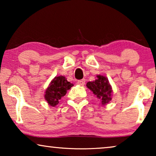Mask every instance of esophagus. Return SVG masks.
I'll use <instances>...</instances> for the list:
<instances>
[{"mask_svg": "<svg viewBox=\"0 0 156 156\" xmlns=\"http://www.w3.org/2000/svg\"><path fill=\"white\" fill-rule=\"evenodd\" d=\"M77 84L80 86H84L85 84V80H78L77 81Z\"/></svg>", "mask_w": 156, "mask_h": 156, "instance_id": "34e87169", "label": "esophagus"}]
</instances>
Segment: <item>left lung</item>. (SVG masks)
<instances>
[{
	"instance_id": "8db88e82",
	"label": "left lung",
	"mask_w": 156,
	"mask_h": 156,
	"mask_svg": "<svg viewBox=\"0 0 156 156\" xmlns=\"http://www.w3.org/2000/svg\"><path fill=\"white\" fill-rule=\"evenodd\" d=\"M97 77L95 81L87 82V87L100 100L102 105H106L112 100L113 92L112 85L105 76L99 74Z\"/></svg>"
}]
</instances>
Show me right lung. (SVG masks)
<instances>
[{
    "instance_id": "right-lung-1",
    "label": "right lung",
    "mask_w": 156,
    "mask_h": 156,
    "mask_svg": "<svg viewBox=\"0 0 156 156\" xmlns=\"http://www.w3.org/2000/svg\"><path fill=\"white\" fill-rule=\"evenodd\" d=\"M72 83L68 82L65 76H55L49 84L44 92V99L51 106H55L59 104V100L64 97L67 91L73 87Z\"/></svg>"
}]
</instances>
